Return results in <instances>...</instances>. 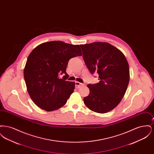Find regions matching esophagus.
<instances>
[{
    "label": "esophagus",
    "mask_w": 154,
    "mask_h": 154,
    "mask_svg": "<svg viewBox=\"0 0 154 154\" xmlns=\"http://www.w3.org/2000/svg\"><path fill=\"white\" fill-rule=\"evenodd\" d=\"M75 88H80V87H81L82 86H83L84 84H82V83L79 82H78V81H76V82H75Z\"/></svg>",
    "instance_id": "esophagus-1"
}]
</instances>
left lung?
<instances>
[{
  "label": "left lung",
  "instance_id": "1",
  "mask_svg": "<svg viewBox=\"0 0 154 154\" xmlns=\"http://www.w3.org/2000/svg\"><path fill=\"white\" fill-rule=\"evenodd\" d=\"M85 63L91 73L97 72L99 82L88 84L89 94L84 102L90 110L106 113L123 98L130 79L128 62L117 48L105 42L81 44Z\"/></svg>",
  "mask_w": 154,
  "mask_h": 154
}]
</instances>
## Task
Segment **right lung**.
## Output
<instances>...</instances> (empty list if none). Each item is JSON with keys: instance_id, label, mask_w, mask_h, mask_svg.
Returning <instances> with one entry per match:
<instances>
[{"instance_id": "1", "label": "right lung", "mask_w": 154, "mask_h": 154, "mask_svg": "<svg viewBox=\"0 0 154 154\" xmlns=\"http://www.w3.org/2000/svg\"><path fill=\"white\" fill-rule=\"evenodd\" d=\"M81 55L79 45L61 41L42 43L30 52L23 76L30 97L38 107L51 111L66 104L75 88L74 82L66 81V67L70 59Z\"/></svg>"}]
</instances>
